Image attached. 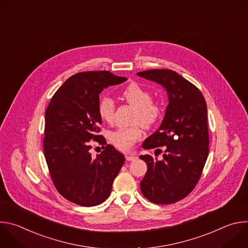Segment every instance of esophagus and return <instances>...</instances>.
Instances as JSON below:
<instances>
[{
    "instance_id": "1",
    "label": "esophagus",
    "mask_w": 248,
    "mask_h": 248,
    "mask_svg": "<svg viewBox=\"0 0 248 248\" xmlns=\"http://www.w3.org/2000/svg\"><path fill=\"white\" fill-rule=\"evenodd\" d=\"M125 159H126V161H133V160L137 159V156L134 153H128L125 155Z\"/></svg>"
}]
</instances>
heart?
<instances>
[{
	"label": "heart",
	"instance_id": "heart-1",
	"mask_svg": "<svg viewBox=\"0 0 248 248\" xmlns=\"http://www.w3.org/2000/svg\"><path fill=\"white\" fill-rule=\"evenodd\" d=\"M124 99L136 109L135 122L143 127H150L155 124L160 116V109L153 104L151 93L136 83H130L123 92ZM98 113L105 123H112L115 115V102L112 98L105 96L98 105ZM142 132L138 127L120 128L110 135L111 142L121 150L130 149L138 141Z\"/></svg>",
	"mask_w": 248,
	"mask_h": 248
}]
</instances>
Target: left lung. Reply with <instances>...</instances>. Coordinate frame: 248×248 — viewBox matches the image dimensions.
<instances>
[{"mask_svg":"<svg viewBox=\"0 0 248 248\" xmlns=\"http://www.w3.org/2000/svg\"><path fill=\"white\" fill-rule=\"evenodd\" d=\"M137 76L165 88L169 104L163 122L142 143L144 149L164 146L163 159L141 155L147 171L141 192L156 204H170L186 197L200 179L209 153L206 101L197 87L170 69H150Z\"/></svg>","mask_w":248,"mask_h":248,"instance_id":"obj_1","label":"left lung"}]
</instances>
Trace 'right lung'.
<instances>
[{"label": "right lung", "mask_w": 248, "mask_h": 248, "mask_svg": "<svg viewBox=\"0 0 248 248\" xmlns=\"http://www.w3.org/2000/svg\"><path fill=\"white\" fill-rule=\"evenodd\" d=\"M126 79L106 70L79 73L64 81L48 106L44 155L54 186L68 201L91 207L111 193L125 159L98 135L102 124L99 94ZM92 140L106 145L96 158L90 152Z\"/></svg>", "instance_id": "obj_1"}]
</instances>
